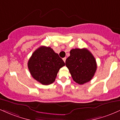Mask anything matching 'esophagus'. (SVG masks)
Masks as SVG:
<instances>
[{"mask_svg":"<svg viewBox=\"0 0 120 120\" xmlns=\"http://www.w3.org/2000/svg\"><path fill=\"white\" fill-rule=\"evenodd\" d=\"M66 57H64V58H63V60H64V62H66Z\"/></svg>","mask_w":120,"mask_h":120,"instance_id":"obj_1","label":"esophagus"}]
</instances>
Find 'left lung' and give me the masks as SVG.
Returning a JSON list of instances; mask_svg holds the SVG:
<instances>
[{"mask_svg": "<svg viewBox=\"0 0 120 120\" xmlns=\"http://www.w3.org/2000/svg\"><path fill=\"white\" fill-rule=\"evenodd\" d=\"M66 60V66L72 79L79 84L90 82L95 75L97 64L92 53L86 48L71 50Z\"/></svg>", "mask_w": 120, "mask_h": 120, "instance_id": "8db88e82", "label": "left lung"}]
</instances>
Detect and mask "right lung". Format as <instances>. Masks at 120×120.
<instances>
[{"instance_id":"right-lung-1","label":"right lung","mask_w":120,"mask_h":120,"mask_svg":"<svg viewBox=\"0 0 120 120\" xmlns=\"http://www.w3.org/2000/svg\"><path fill=\"white\" fill-rule=\"evenodd\" d=\"M65 65L64 60L50 47L42 46L32 54L28 67L32 77L44 85L52 84L58 72Z\"/></svg>"}]
</instances>
